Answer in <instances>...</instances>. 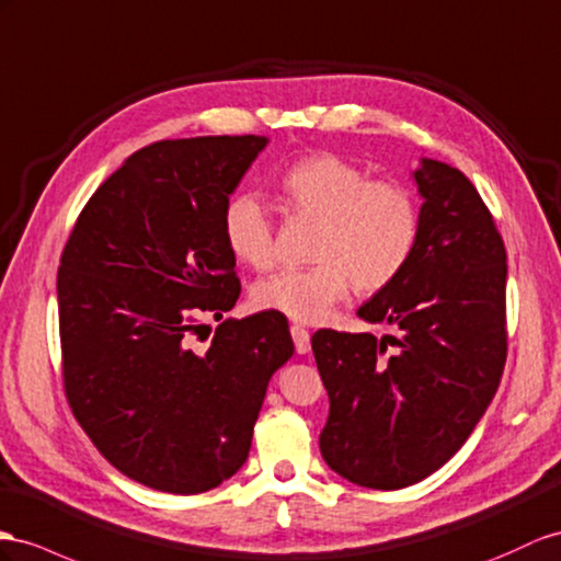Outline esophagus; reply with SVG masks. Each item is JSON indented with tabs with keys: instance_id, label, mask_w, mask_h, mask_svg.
I'll use <instances>...</instances> for the list:
<instances>
[{
	"instance_id": "1",
	"label": "esophagus",
	"mask_w": 561,
	"mask_h": 561,
	"mask_svg": "<svg viewBox=\"0 0 561 561\" xmlns=\"http://www.w3.org/2000/svg\"><path fill=\"white\" fill-rule=\"evenodd\" d=\"M291 339H294V346H296V353L298 355H306L310 351V334L308 329L294 324L291 327Z\"/></svg>"
}]
</instances>
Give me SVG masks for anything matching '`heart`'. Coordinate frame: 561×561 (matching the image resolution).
<instances>
[{
	"instance_id": "1",
	"label": "heart",
	"mask_w": 561,
	"mask_h": 561,
	"mask_svg": "<svg viewBox=\"0 0 561 561\" xmlns=\"http://www.w3.org/2000/svg\"><path fill=\"white\" fill-rule=\"evenodd\" d=\"M291 220L320 222L308 270H284L255 284L257 308L289 320L320 324L348 298L353 286L377 294L410 265L422 237V204L412 186L371 180L336 153L300 158L279 180ZM222 234L241 263L267 272L279 263L277 225L255 196L229 198Z\"/></svg>"
}]
</instances>
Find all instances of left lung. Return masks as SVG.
<instances>
[{
  "instance_id": "left-lung-1",
  "label": "left lung",
  "mask_w": 561,
  "mask_h": 561,
  "mask_svg": "<svg viewBox=\"0 0 561 561\" xmlns=\"http://www.w3.org/2000/svg\"><path fill=\"white\" fill-rule=\"evenodd\" d=\"M414 180L424 196L417 251L357 310L400 336H312L329 393L324 462L375 491L408 488L448 462L491 405L507 360V251L493 213L457 168L424 158Z\"/></svg>"
}]
</instances>
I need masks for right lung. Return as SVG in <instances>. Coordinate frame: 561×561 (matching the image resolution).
<instances>
[{
    "label": "right lung",
    "mask_w": 561,
    "mask_h": 561,
    "mask_svg": "<svg viewBox=\"0 0 561 561\" xmlns=\"http://www.w3.org/2000/svg\"><path fill=\"white\" fill-rule=\"evenodd\" d=\"M265 137L149 144L90 196L56 277L70 412L127 479L196 495L247 462L272 375L294 355L265 310L215 327L241 294L222 234L229 194Z\"/></svg>",
    "instance_id": "add662e5"
}]
</instances>
